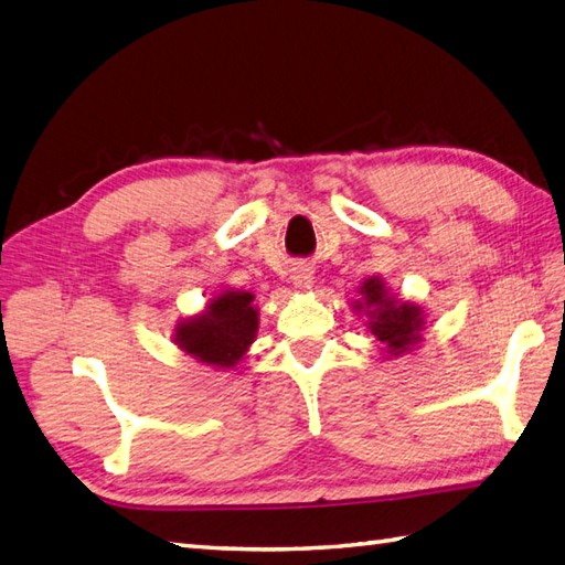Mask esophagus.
Wrapping results in <instances>:
<instances>
[{
  "label": "esophagus",
  "mask_w": 565,
  "mask_h": 565,
  "mask_svg": "<svg viewBox=\"0 0 565 565\" xmlns=\"http://www.w3.org/2000/svg\"><path fill=\"white\" fill-rule=\"evenodd\" d=\"M312 279H315V271L310 265H306V262H298V265L291 269V281L296 288L308 291V288H312Z\"/></svg>",
  "instance_id": "esophagus-1"
}]
</instances>
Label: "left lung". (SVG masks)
<instances>
[{
    "label": "left lung",
    "instance_id": "8db88e82",
    "mask_svg": "<svg viewBox=\"0 0 565 565\" xmlns=\"http://www.w3.org/2000/svg\"><path fill=\"white\" fill-rule=\"evenodd\" d=\"M353 312L365 315L371 334L383 344L387 359H399L412 353L426 327V310L414 300H402L387 288L383 277H369L359 286V298L353 300Z\"/></svg>",
    "mask_w": 565,
    "mask_h": 565
}]
</instances>
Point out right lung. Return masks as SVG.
<instances>
[{"mask_svg":"<svg viewBox=\"0 0 565 565\" xmlns=\"http://www.w3.org/2000/svg\"><path fill=\"white\" fill-rule=\"evenodd\" d=\"M253 300L250 291L223 286L214 298H209L204 310L175 324L173 344L212 369H235L257 337L259 310Z\"/></svg>","mask_w":565,"mask_h":565,"instance_id":"right-lung-1","label":"right lung"}]
</instances>
